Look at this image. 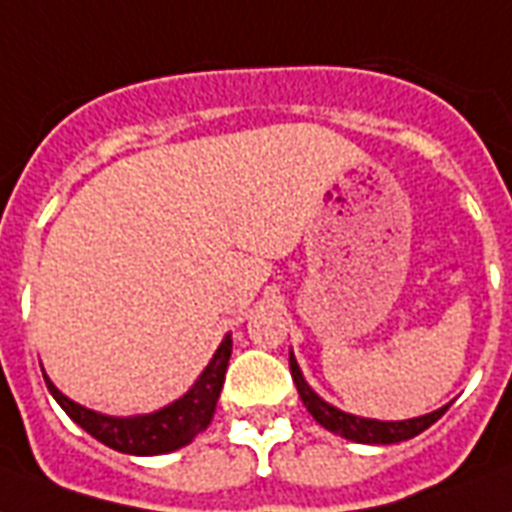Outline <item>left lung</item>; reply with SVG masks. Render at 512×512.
<instances>
[{"label": "left lung", "instance_id": "left-lung-1", "mask_svg": "<svg viewBox=\"0 0 512 512\" xmlns=\"http://www.w3.org/2000/svg\"><path fill=\"white\" fill-rule=\"evenodd\" d=\"M291 376L293 384H296V390H299V398L304 400V406L310 411L312 417L318 425H323L331 433L342 435L347 441L355 443H400L408 441V438H414V435L425 433L427 427L435 425L438 419L446 414V408L443 406L433 414H425V417L417 419H403V422H379V419H366V417H355V414H347V411H339L336 406L326 403V400L320 398L318 392L312 390L310 384L304 382V376H301V368L296 363L291 352Z\"/></svg>", "mask_w": 512, "mask_h": 512}]
</instances>
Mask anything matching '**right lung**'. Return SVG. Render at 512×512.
I'll list each match as a JSON object with an SVG mask.
<instances>
[{
	"mask_svg": "<svg viewBox=\"0 0 512 512\" xmlns=\"http://www.w3.org/2000/svg\"><path fill=\"white\" fill-rule=\"evenodd\" d=\"M229 355H232V336H224L219 350L205 366L197 382L186 390L178 400L168 403L152 414H138V417H106L93 408H85L69 400L50 379L45 376L47 390L53 392L58 406L77 422L85 433L95 441L122 454H136V457H154V454H168L186 443H192L197 435L211 425L213 411L219 403L224 374H227Z\"/></svg>",
	"mask_w": 512,
	"mask_h": 512,
	"instance_id": "1",
	"label": "right lung"
}]
</instances>
